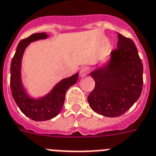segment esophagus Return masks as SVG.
<instances>
[{
    "mask_svg": "<svg viewBox=\"0 0 156 156\" xmlns=\"http://www.w3.org/2000/svg\"><path fill=\"white\" fill-rule=\"evenodd\" d=\"M88 71H89V70H88L87 67H82V68L80 70L79 75L81 77H85L86 75H87Z\"/></svg>",
    "mask_w": 156,
    "mask_h": 156,
    "instance_id": "esophagus-1",
    "label": "esophagus"
}]
</instances>
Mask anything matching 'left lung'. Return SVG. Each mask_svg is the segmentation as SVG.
I'll use <instances>...</instances> for the list:
<instances>
[{
  "instance_id": "left-lung-1",
  "label": "left lung",
  "mask_w": 156,
  "mask_h": 156,
  "mask_svg": "<svg viewBox=\"0 0 156 156\" xmlns=\"http://www.w3.org/2000/svg\"><path fill=\"white\" fill-rule=\"evenodd\" d=\"M118 38L109 60L90 73L95 88L88 102L93 111L106 117L127 112L139 99L143 86V64L136 45L120 34Z\"/></svg>"
}]
</instances>
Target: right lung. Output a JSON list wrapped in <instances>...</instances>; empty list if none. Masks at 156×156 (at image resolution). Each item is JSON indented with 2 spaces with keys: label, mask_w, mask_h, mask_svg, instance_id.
<instances>
[{
  "label": "right lung",
  "mask_w": 156,
  "mask_h": 156,
  "mask_svg": "<svg viewBox=\"0 0 156 156\" xmlns=\"http://www.w3.org/2000/svg\"><path fill=\"white\" fill-rule=\"evenodd\" d=\"M46 33H37L23 39L19 43L11 63V91L20 111L32 120L38 122L49 120L59 115L63 108L67 89L78 81V73L58 82L48 94L37 99L29 96L24 88L21 78L22 59L30 43L46 39Z\"/></svg>",
  "instance_id": "1"
}]
</instances>
